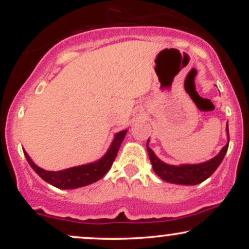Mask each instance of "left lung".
<instances>
[{"mask_svg": "<svg viewBox=\"0 0 249 249\" xmlns=\"http://www.w3.org/2000/svg\"><path fill=\"white\" fill-rule=\"evenodd\" d=\"M227 131L228 142L222 147L218 156L214 157L213 159L208 160L202 164L196 165H181V166H172L167 165L161 160H159L153 153V151L148 147V141L146 144L148 157L150 161L152 164L153 171L157 176H159L162 180L168 182H174V184L180 185H196L206 180L208 177H211L214 173V171L218 168L224 159L226 152H227L228 144H230V133H228V125L226 126Z\"/></svg>", "mask_w": 249, "mask_h": 249, "instance_id": "1", "label": "left lung"}]
</instances>
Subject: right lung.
Here are the masks:
<instances>
[{"mask_svg": "<svg viewBox=\"0 0 249 249\" xmlns=\"http://www.w3.org/2000/svg\"><path fill=\"white\" fill-rule=\"evenodd\" d=\"M126 132L127 130H124L116 134L110 148H108L107 154L103 157L101 160L92 162V164L67 168V170L63 171H57V172L43 170V168L38 167L37 165L34 164L27 152H24V156L25 158H27L28 162H29L30 166L33 167V170L35 171L43 180L49 182L53 186L64 188V190L78 188L82 186H87V185L92 184V182H96L97 180L103 178V177L107 173V171L110 170L113 161H115L119 146H121L123 139H124Z\"/></svg>", "mask_w": 249, "mask_h": 249, "instance_id": "1", "label": "right lung"}]
</instances>
